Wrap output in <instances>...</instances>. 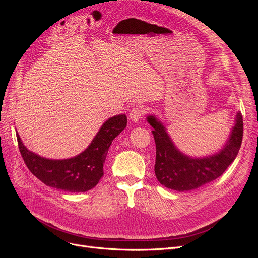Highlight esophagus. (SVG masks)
<instances>
[{"mask_svg":"<svg viewBox=\"0 0 258 258\" xmlns=\"http://www.w3.org/2000/svg\"><path fill=\"white\" fill-rule=\"evenodd\" d=\"M144 108L141 105H136L132 108V111L130 112V118L132 121L137 122L139 121L140 118L144 116Z\"/></svg>","mask_w":258,"mask_h":258,"instance_id":"1","label":"esophagus"}]
</instances>
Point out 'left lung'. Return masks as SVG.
Masks as SVG:
<instances>
[{
    "label": "left lung",
    "instance_id": "8db88e82",
    "mask_svg": "<svg viewBox=\"0 0 258 258\" xmlns=\"http://www.w3.org/2000/svg\"><path fill=\"white\" fill-rule=\"evenodd\" d=\"M147 121L154 127L156 177L162 185L177 191L195 190L221 177L236 158L242 141L243 122L240 112L237 113L235 125L223 150L203 159H191L181 154L160 121L154 116H148Z\"/></svg>",
    "mask_w": 258,
    "mask_h": 258
}]
</instances>
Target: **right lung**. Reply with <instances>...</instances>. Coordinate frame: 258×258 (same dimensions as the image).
<instances>
[{
    "label": "right lung",
    "instance_id": "right-lung-1",
    "mask_svg": "<svg viewBox=\"0 0 258 258\" xmlns=\"http://www.w3.org/2000/svg\"><path fill=\"white\" fill-rule=\"evenodd\" d=\"M126 123L125 115L110 118L87 150L71 159L49 160L39 157L27 150L17 133L19 150L31 173L47 186L69 192H85L98 184L103 175L108 148Z\"/></svg>",
    "mask_w": 258,
    "mask_h": 258
}]
</instances>
